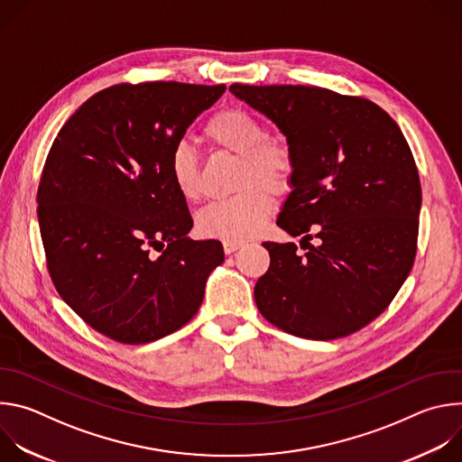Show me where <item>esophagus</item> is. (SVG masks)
Instances as JSON below:
<instances>
[{"label":"esophagus","mask_w":462,"mask_h":462,"mask_svg":"<svg viewBox=\"0 0 462 462\" xmlns=\"http://www.w3.org/2000/svg\"><path fill=\"white\" fill-rule=\"evenodd\" d=\"M243 245H245V241H234V239H225V241H223V248H225L226 254L236 252V250L241 248Z\"/></svg>","instance_id":"esophagus-1"}]
</instances>
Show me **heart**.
<instances>
[{
    "label": "heart",
    "instance_id": "obj_1",
    "mask_svg": "<svg viewBox=\"0 0 462 462\" xmlns=\"http://www.w3.org/2000/svg\"><path fill=\"white\" fill-rule=\"evenodd\" d=\"M203 135L214 150L237 155L234 189L226 199L203 208L195 217L197 232L205 237L246 239L269 219L274 199L268 191L283 195L296 177V155L283 137L267 135V127L252 113L226 107L214 113ZM168 173L184 201L201 197L199 155L184 141L175 143L168 157Z\"/></svg>",
    "mask_w": 462,
    "mask_h": 462
}]
</instances>
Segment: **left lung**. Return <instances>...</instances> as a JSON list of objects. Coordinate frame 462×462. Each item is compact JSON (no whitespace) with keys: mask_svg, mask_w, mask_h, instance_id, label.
<instances>
[{"mask_svg":"<svg viewBox=\"0 0 462 462\" xmlns=\"http://www.w3.org/2000/svg\"><path fill=\"white\" fill-rule=\"evenodd\" d=\"M230 91L280 127L298 164L278 226L303 236L305 254L263 243L271 267L254 289L259 312L309 340L360 331L397 296L417 254L422 189L401 127L374 102L325 88Z\"/></svg>","mask_w":462,"mask_h":462,"instance_id":"obj_1","label":"left lung"}]
</instances>
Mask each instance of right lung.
Masks as SVG:
<instances>
[{
	"mask_svg": "<svg viewBox=\"0 0 462 462\" xmlns=\"http://www.w3.org/2000/svg\"><path fill=\"white\" fill-rule=\"evenodd\" d=\"M225 89L116 84L51 146L36 195L47 271L61 300L115 342L148 344L186 325L225 259L219 241L186 237L193 221L168 173L173 144Z\"/></svg>",
	"mask_w": 462,
	"mask_h": 462,
	"instance_id": "right-lung-1",
	"label": "right lung"
}]
</instances>
